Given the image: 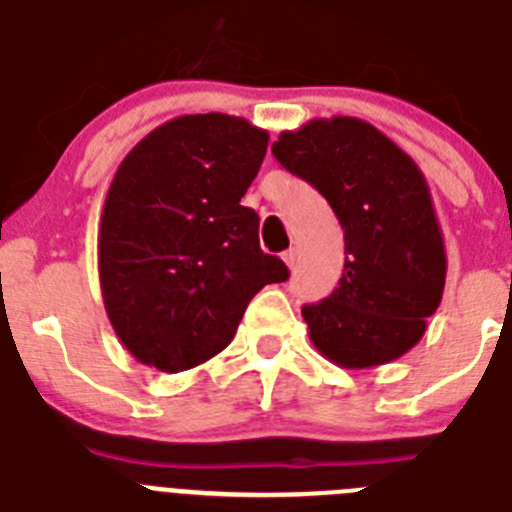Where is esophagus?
<instances>
[{
	"mask_svg": "<svg viewBox=\"0 0 512 512\" xmlns=\"http://www.w3.org/2000/svg\"><path fill=\"white\" fill-rule=\"evenodd\" d=\"M296 260H299V250H293V247H291V250H286V252H283V262H286V265H288V268H296Z\"/></svg>",
	"mask_w": 512,
	"mask_h": 512,
	"instance_id": "obj_1",
	"label": "esophagus"
}]
</instances>
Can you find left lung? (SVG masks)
Segmentation results:
<instances>
[{"mask_svg":"<svg viewBox=\"0 0 512 512\" xmlns=\"http://www.w3.org/2000/svg\"><path fill=\"white\" fill-rule=\"evenodd\" d=\"M273 157L327 198L345 229L340 286L301 314L342 368L397 361L425 335L446 286V250L420 167L379 128L337 115L283 131Z\"/></svg>","mask_w":512,"mask_h":512,"instance_id":"obj_1","label":"left lung"}]
</instances>
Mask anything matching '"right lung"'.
Wrapping results in <instances>:
<instances>
[{
	"label": "right lung",
	"mask_w": 512,
	"mask_h": 512,
	"mask_svg": "<svg viewBox=\"0 0 512 512\" xmlns=\"http://www.w3.org/2000/svg\"><path fill=\"white\" fill-rule=\"evenodd\" d=\"M268 131L224 113L182 115L128 151L102 208L105 311L136 361L177 373L226 348L268 283L288 281L242 206Z\"/></svg>",
	"instance_id": "obj_1"
}]
</instances>
